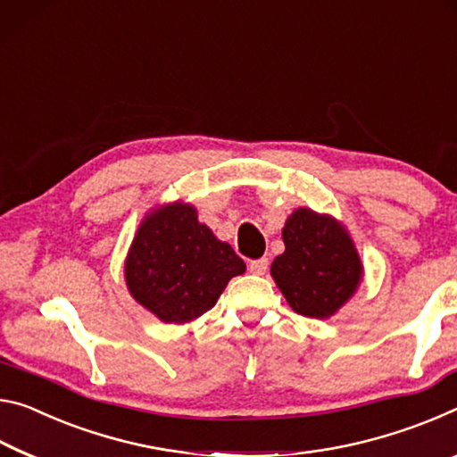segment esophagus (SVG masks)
<instances>
[{"mask_svg":"<svg viewBox=\"0 0 457 457\" xmlns=\"http://www.w3.org/2000/svg\"><path fill=\"white\" fill-rule=\"evenodd\" d=\"M267 269H269V261L265 257L255 259V261H251V263H249V271L253 275H265Z\"/></svg>","mask_w":457,"mask_h":457,"instance_id":"1","label":"esophagus"}]
</instances>
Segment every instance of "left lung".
Segmentation results:
<instances>
[{
    "label": "left lung",
    "instance_id": "left-lung-1",
    "mask_svg": "<svg viewBox=\"0 0 457 457\" xmlns=\"http://www.w3.org/2000/svg\"><path fill=\"white\" fill-rule=\"evenodd\" d=\"M286 251L271 275L291 310L305 318H330L362 281V263L353 238L332 216L297 208L283 227Z\"/></svg>",
    "mask_w": 457,
    "mask_h": 457
}]
</instances>
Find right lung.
Instances as JSON below:
<instances>
[{"mask_svg":"<svg viewBox=\"0 0 457 457\" xmlns=\"http://www.w3.org/2000/svg\"><path fill=\"white\" fill-rule=\"evenodd\" d=\"M245 269L233 246L198 222L196 208L174 202L139 224L125 259V281L133 299L154 316L186 324L211 310Z\"/></svg>","mask_w":457,"mask_h":457,"instance_id":"obj_1","label":"right lung"}]
</instances>
